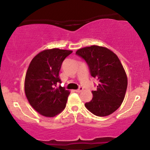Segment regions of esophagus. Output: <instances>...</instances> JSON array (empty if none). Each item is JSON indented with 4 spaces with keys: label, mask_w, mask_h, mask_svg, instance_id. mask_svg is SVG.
Returning <instances> with one entry per match:
<instances>
[{
    "label": "esophagus",
    "mask_w": 150,
    "mask_h": 150,
    "mask_svg": "<svg viewBox=\"0 0 150 150\" xmlns=\"http://www.w3.org/2000/svg\"><path fill=\"white\" fill-rule=\"evenodd\" d=\"M82 90H83V88H82V87H80L79 89H76V90H75V92H81Z\"/></svg>",
    "instance_id": "34e87169"
}]
</instances>
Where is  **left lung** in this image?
<instances>
[{
  "label": "left lung",
  "mask_w": 150,
  "mask_h": 150,
  "mask_svg": "<svg viewBox=\"0 0 150 150\" xmlns=\"http://www.w3.org/2000/svg\"><path fill=\"white\" fill-rule=\"evenodd\" d=\"M80 56L88 65L91 75L99 84L92 91L93 98L85 106L93 114L106 116L116 111L124 99L128 78L119 58L107 48L93 45L78 49Z\"/></svg>",
  "instance_id": "8db88e82"
}]
</instances>
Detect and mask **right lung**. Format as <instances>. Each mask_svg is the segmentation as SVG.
Listing matches in <instances>:
<instances>
[{
	"mask_svg": "<svg viewBox=\"0 0 150 150\" xmlns=\"http://www.w3.org/2000/svg\"><path fill=\"white\" fill-rule=\"evenodd\" d=\"M72 52L59 49L44 50L29 65L25 80L26 97L42 116L53 117L65 108L70 92L57 86L61 83L59 71L62 63Z\"/></svg>",
	"mask_w": 150,
	"mask_h": 150,
	"instance_id": "add662e5",
	"label": "right lung"
}]
</instances>
